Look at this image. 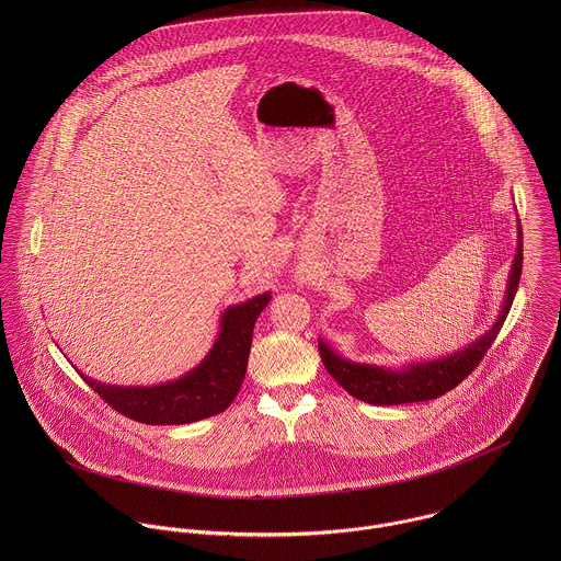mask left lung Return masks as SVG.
<instances>
[{
	"mask_svg": "<svg viewBox=\"0 0 561 561\" xmlns=\"http://www.w3.org/2000/svg\"><path fill=\"white\" fill-rule=\"evenodd\" d=\"M520 272H523V231L518 225L516 254L512 261L507 291H505L499 320L494 321L492 328L483 332L480 339H476L460 352H454L445 358H436L427 363L405 365L401 369H389V367L345 360L320 339L321 363L325 371L356 400L367 401L374 405H398V403H412V401L436 400L447 391L456 389L480 365L481 358L485 356L488 347L494 343L503 321L512 309V302L520 283Z\"/></svg>",
	"mask_w": 561,
	"mask_h": 561,
	"instance_id": "1",
	"label": "left lung"
}]
</instances>
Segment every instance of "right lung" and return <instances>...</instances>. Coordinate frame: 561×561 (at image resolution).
I'll use <instances>...</instances> for the list:
<instances>
[{
	"label": "right lung",
	"mask_w": 561,
	"mask_h": 561,
	"mask_svg": "<svg viewBox=\"0 0 561 561\" xmlns=\"http://www.w3.org/2000/svg\"><path fill=\"white\" fill-rule=\"evenodd\" d=\"M272 294L229 307L220 320V334L198 367L174 382L158 387H112L80 374L83 382L116 412L147 425H183L214 416L231 405L240 391L252 328Z\"/></svg>",
	"instance_id": "1"
}]
</instances>
